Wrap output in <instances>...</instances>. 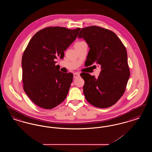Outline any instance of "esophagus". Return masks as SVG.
Instances as JSON below:
<instances>
[{
	"label": "esophagus",
	"instance_id": "obj_1",
	"mask_svg": "<svg viewBox=\"0 0 152 152\" xmlns=\"http://www.w3.org/2000/svg\"><path fill=\"white\" fill-rule=\"evenodd\" d=\"M79 76L80 74L79 73H73V78L74 79H76V78H77Z\"/></svg>",
	"mask_w": 152,
	"mask_h": 152
}]
</instances>
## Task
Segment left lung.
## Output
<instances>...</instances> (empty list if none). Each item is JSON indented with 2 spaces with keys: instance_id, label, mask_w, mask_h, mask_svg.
Segmentation results:
<instances>
[{
  "instance_id": "8db88e82",
  "label": "left lung",
  "mask_w": 152,
  "mask_h": 152,
  "mask_svg": "<svg viewBox=\"0 0 152 152\" xmlns=\"http://www.w3.org/2000/svg\"><path fill=\"white\" fill-rule=\"evenodd\" d=\"M78 38L88 45L92 64L101 66L97 78L89 73L81 76L85 97L96 107H110L123 96L130 76L126 48L113 32L97 26L82 28Z\"/></svg>"
}]
</instances>
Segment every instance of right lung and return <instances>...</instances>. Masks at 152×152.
Here are the masks:
<instances>
[{
  "label": "right lung",
  "mask_w": 152,
  "mask_h": 152,
  "mask_svg": "<svg viewBox=\"0 0 152 152\" xmlns=\"http://www.w3.org/2000/svg\"><path fill=\"white\" fill-rule=\"evenodd\" d=\"M80 29L47 27L30 40L22 57L23 89L37 106L51 109L65 100L73 75L60 72L55 59L64 56Z\"/></svg>",
  "instance_id": "1"
}]
</instances>
